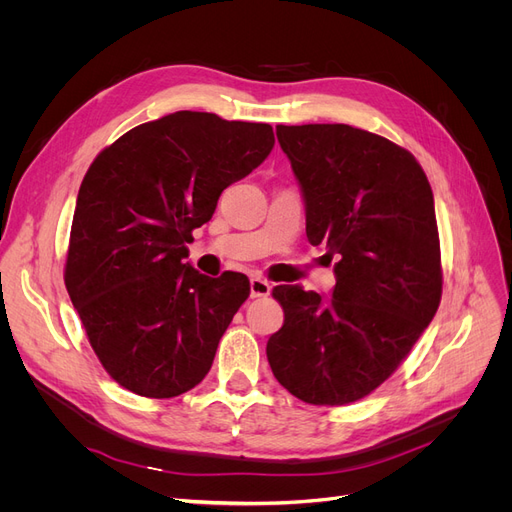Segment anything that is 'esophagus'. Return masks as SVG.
<instances>
[{
	"instance_id": "1",
	"label": "esophagus",
	"mask_w": 512,
	"mask_h": 512,
	"mask_svg": "<svg viewBox=\"0 0 512 512\" xmlns=\"http://www.w3.org/2000/svg\"><path fill=\"white\" fill-rule=\"evenodd\" d=\"M272 292V284L263 278H251V297L261 299Z\"/></svg>"
}]
</instances>
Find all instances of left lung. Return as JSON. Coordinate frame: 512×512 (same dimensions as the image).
Wrapping results in <instances>:
<instances>
[{
  "instance_id": "8db88e82",
  "label": "left lung",
  "mask_w": 512,
  "mask_h": 512,
  "mask_svg": "<svg viewBox=\"0 0 512 512\" xmlns=\"http://www.w3.org/2000/svg\"><path fill=\"white\" fill-rule=\"evenodd\" d=\"M307 203V238L334 265L330 301L282 284L267 340L276 380L315 407L351 405L411 353L442 299L432 186L411 151L348 124L276 126Z\"/></svg>"
}]
</instances>
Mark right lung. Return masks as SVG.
Returning <instances> with one entry per match:
<instances>
[{
    "label": "right lung",
    "mask_w": 512,
    "mask_h": 512,
    "mask_svg": "<svg viewBox=\"0 0 512 512\" xmlns=\"http://www.w3.org/2000/svg\"><path fill=\"white\" fill-rule=\"evenodd\" d=\"M274 141L270 124L174 112L134 126L93 159L64 282L99 363L122 388L174 398L211 369L251 284L238 272L199 274L184 263L186 245Z\"/></svg>",
    "instance_id": "right-lung-1"
}]
</instances>
